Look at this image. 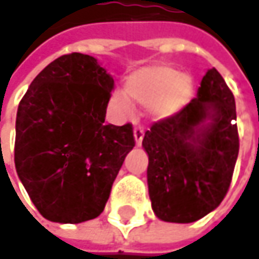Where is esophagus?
<instances>
[{
  "mask_svg": "<svg viewBox=\"0 0 259 259\" xmlns=\"http://www.w3.org/2000/svg\"><path fill=\"white\" fill-rule=\"evenodd\" d=\"M133 135H135L136 145L139 147V145L142 144V139H144V127H141V126L135 127V130H133Z\"/></svg>",
  "mask_w": 259,
  "mask_h": 259,
  "instance_id": "1",
  "label": "esophagus"
}]
</instances>
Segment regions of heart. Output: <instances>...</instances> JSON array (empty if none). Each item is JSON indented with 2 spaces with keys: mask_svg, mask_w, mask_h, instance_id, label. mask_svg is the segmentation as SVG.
Instances as JSON below:
<instances>
[{
  "mask_svg": "<svg viewBox=\"0 0 259 259\" xmlns=\"http://www.w3.org/2000/svg\"><path fill=\"white\" fill-rule=\"evenodd\" d=\"M126 92L115 90L112 102L121 112L129 114L132 101L150 104L151 117L155 120L174 115L187 105L193 96V78L179 74L170 66H147L132 72L126 78Z\"/></svg>",
  "mask_w": 259,
  "mask_h": 259,
  "instance_id": "1",
  "label": "heart"
}]
</instances>
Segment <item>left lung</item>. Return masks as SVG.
Segmentation results:
<instances>
[{
    "mask_svg": "<svg viewBox=\"0 0 259 259\" xmlns=\"http://www.w3.org/2000/svg\"><path fill=\"white\" fill-rule=\"evenodd\" d=\"M233 120L234 96L212 68L196 99L145 132L142 147L148 154V191L157 218L194 223L220 206L239 155Z\"/></svg>",
    "mask_w": 259,
    "mask_h": 259,
    "instance_id": "obj_1",
    "label": "left lung"
}]
</instances>
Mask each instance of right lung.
Instances as JSON below:
<instances>
[{
	"instance_id": "1",
	"label": "right lung",
	"mask_w": 259,
	"mask_h": 259,
	"mask_svg": "<svg viewBox=\"0 0 259 259\" xmlns=\"http://www.w3.org/2000/svg\"><path fill=\"white\" fill-rule=\"evenodd\" d=\"M112 89V77L93 56L71 53L49 63L19 104L16 170L49 221L99 217L135 147L130 123H105Z\"/></svg>"
}]
</instances>
